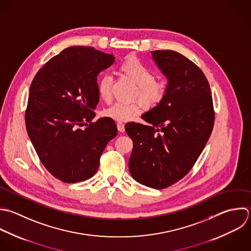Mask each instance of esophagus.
Masks as SVG:
<instances>
[{"label":"esophagus","mask_w":251,"mask_h":251,"mask_svg":"<svg viewBox=\"0 0 251 251\" xmlns=\"http://www.w3.org/2000/svg\"><path fill=\"white\" fill-rule=\"evenodd\" d=\"M117 129L119 132H124L125 131V126L122 122H118L117 123Z\"/></svg>","instance_id":"34e87169"}]
</instances>
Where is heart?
<instances>
[{
    "label": "heart",
    "mask_w": 251,
    "mask_h": 251,
    "mask_svg": "<svg viewBox=\"0 0 251 251\" xmlns=\"http://www.w3.org/2000/svg\"><path fill=\"white\" fill-rule=\"evenodd\" d=\"M120 70L137 85L136 96L146 108H153L161 102L166 93V84L163 81L154 80L153 72L141 59L135 56L128 57L121 63ZM111 85L112 77L110 75L102 74L99 77L97 90L102 100H110ZM140 110V104L137 102L129 104L115 102L104 110V115L115 121L125 122L138 115Z\"/></svg>",
    "instance_id": "b5f03b06"
}]
</instances>
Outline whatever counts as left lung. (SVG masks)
<instances>
[{
	"mask_svg": "<svg viewBox=\"0 0 251 251\" xmlns=\"http://www.w3.org/2000/svg\"><path fill=\"white\" fill-rule=\"evenodd\" d=\"M167 79L161 102L142 115L147 125H125L134 147L131 176L152 189H165L184 178L202 152L213 129L211 91L203 72L174 50L151 51Z\"/></svg>",
	"mask_w": 251,
	"mask_h": 251,
	"instance_id": "obj_1",
	"label": "left lung"
}]
</instances>
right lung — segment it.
Segmentation results:
<instances>
[{"mask_svg": "<svg viewBox=\"0 0 251 251\" xmlns=\"http://www.w3.org/2000/svg\"><path fill=\"white\" fill-rule=\"evenodd\" d=\"M114 59L92 47H70L50 58L31 83L26 130L43 165L64 183L93 177L107 143L117 135L113 119L92 122L100 100L98 76Z\"/></svg>", "mask_w": 251, "mask_h": 251, "instance_id": "add662e5", "label": "right lung"}]
</instances>
